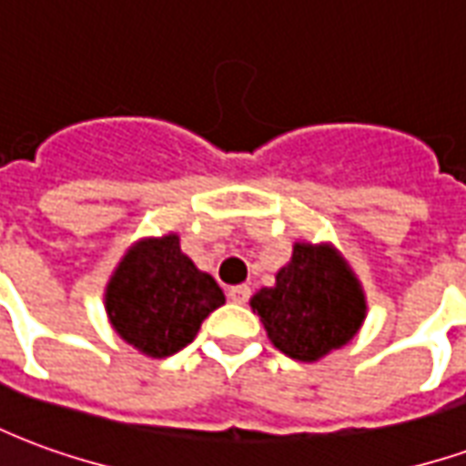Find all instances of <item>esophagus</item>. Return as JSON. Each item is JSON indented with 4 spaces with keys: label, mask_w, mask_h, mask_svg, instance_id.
Returning <instances> with one entry per match:
<instances>
[{
    "label": "esophagus",
    "mask_w": 466,
    "mask_h": 466,
    "mask_svg": "<svg viewBox=\"0 0 466 466\" xmlns=\"http://www.w3.org/2000/svg\"><path fill=\"white\" fill-rule=\"evenodd\" d=\"M227 297H229L234 304H247L249 302V287H247V284L229 287V289H227Z\"/></svg>",
    "instance_id": "34e87169"
}]
</instances>
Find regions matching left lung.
<instances>
[{
	"label": "left lung",
	"mask_w": 466,
	"mask_h": 466,
	"mask_svg": "<svg viewBox=\"0 0 466 466\" xmlns=\"http://www.w3.org/2000/svg\"><path fill=\"white\" fill-rule=\"evenodd\" d=\"M269 342L297 361H319L350 344L367 317V297L350 262L332 244L294 242L274 287L254 294Z\"/></svg>",
	"instance_id": "1"
}]
</instances>
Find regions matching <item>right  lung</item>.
I'll list each match as a JSON object with an SVG mask.
<instances>
[{"mask_svg":"<svg viewBox=\"0 0 466 466\" xmlns=\"http://www.w3.org/2000/svg\"><path fill=\"white\" fill-rule=\"evenodd\" d=\"M222 304V287L182 252L174 232L134 242L105 289L112 329L152 360L184 350Z\"/></svg>","mask_w":466,"mask_h":466,"instance_id":"right-lung-1","label":"right lung"}]
</instances>
